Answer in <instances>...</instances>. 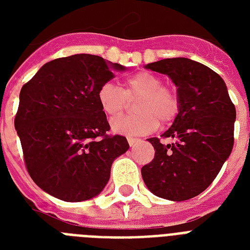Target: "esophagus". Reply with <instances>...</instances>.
Segmentation results:
<instances>
[{"mask_svg":"<svg viewBox=\"0 0 250 250\" xmlns=\"http://www.w3.org/2000/svg\"><path fill=\"white\" fill-rule=\"evenodd\" d=\"M127 141H128L129 146H133V145L140 144L141 143L140 139H135V137H128V139H127Z\"/></svg>","mask_w":250,"mask_h":250,"instance_id":"esophagus-1","label":"esophagus"}]
</instances>
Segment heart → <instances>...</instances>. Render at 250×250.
<instances>
[{
	"mask_svg": "<svg viewBox=\"0 0 250 250\" xmlns=\"http://www.w3.org/2000/svg\"><path fill=\"white\" fill-rule=\"evenodd\" d=\"M98 104L109 118L123 114L129 101L139 100L135 105L136 115L123 117L111 122V129L125 136H144L167 125L176 118L180 109L178 92L164 85L161 76L140 71L123 82V89L113 82H106L98 89Z\"/></svg>",
	"mask_w": 250,
	"mask_h": 250,
	"instance_id": "b5f03b06",
	"label": "heart"
}]
</instances>
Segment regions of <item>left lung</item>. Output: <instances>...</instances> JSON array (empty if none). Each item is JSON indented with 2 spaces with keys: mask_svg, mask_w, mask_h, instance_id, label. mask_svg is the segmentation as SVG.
I'll use <instances>...</instances> for the list:
<instances>
[{
  "mask_svg": "<svg viewBox=\"0 0 250 250\" xmlns=\"http://www.w3.org/2000/svg\"><path fill=\"white\" fill-rule=\"evenodd\" d=\"M145 67L171 78L178 86L180 109L162 135L175 143L148 139L156 154L143 166L141 175L158 197L189 200L213 183L232 152L236 109L223 79L205 64L188 58H166Z\"/></svg>",
  "mask_w": 250,
  "mask_h": 250,
  "instance_id": "1",
  "label": "left lung"
}]
</instances>
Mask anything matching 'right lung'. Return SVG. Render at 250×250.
Returning a JSON list of instances; mask_svg holds the SVG:
<instances>
[{
    "label": "right lung",
    "mask_w": 250,
    "mask_h": 250,
    "mask_svg": "<svg viewBox=\"0 0 250 250\" xmlns=\"http://www.w3.org/2000/svg\"><path fill=\"white\" fill-rule=\"evenodd\" d=\"M122 64L102 57L57 58L21 86L15 129L27 171L46 193L79 202L97 196L110 179L114 160L128 150L127 139L110 136L98 89Z\"/></svg>",
    "instance_id": "obj_1"
}]
</instances>
